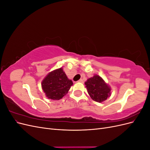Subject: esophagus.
Wrapping results in <instances>:
<instances>
[{"instance_id":"esophagus-1","label":"esophagus","mask_w":150,"mask_h":150,"mask_svg":"<svg viewBox=\"0 0 150 150\" xmlns=\"http://www.w3.org/2000/svg\"><path fill=\"white\" fill-rule=\"evenodd\" d=\"M77 82H78V83H83V80L82 79H81L79 81H77Z\"/></svg>"}]
</instances>
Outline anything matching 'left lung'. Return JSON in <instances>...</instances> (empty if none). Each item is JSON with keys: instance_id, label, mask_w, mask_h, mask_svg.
I'll list each match as a JSON object with an SVG mask.
<instances>
[{"instance_id": "8db88e82", "label": "left lung", "mask_w": 150, "mask_h": 150, "mask_svg": "<svg viewBox=\"0 0 150 150\" xmlns=\"http://www.w3.org/2000/svg\"><path fill=\"white\" fill-rule=\"evenodd\" d=\"M85 85L90 97L96 102L102 103L111 95V88L98 75L89 78Z\"/></svg>"}]
</instances>
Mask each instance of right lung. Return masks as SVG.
I'll list each match as a JSON object with an SVG mask.
<instances>
[{
	"mask_svg": "<svg viewBox=\"0 0 150 150\" xmlns=\"http://www.w3.org/2000/svg\"><path fill=\"white\" fill-rule=\"evenodd\" d=\"M72 84V81L67 78L62 67L49 72L41 84L46 97L53 100L64 97Z\"/></svg>",
	"mask_w": 150,
	"mask_h": 150,
	"instance_id": "1",
	"label": "right lung"
}]
</instances>
